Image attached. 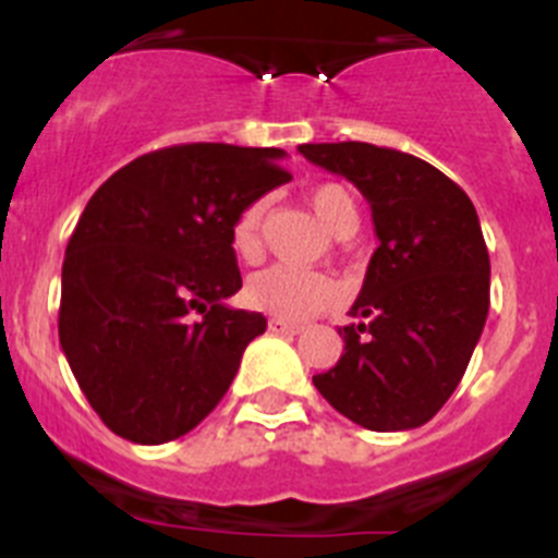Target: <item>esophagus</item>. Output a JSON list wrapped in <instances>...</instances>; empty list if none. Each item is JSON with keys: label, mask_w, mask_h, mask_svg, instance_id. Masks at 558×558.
<instances>
[{"label": "esophagus", "mask_w": 558, "mask_h": 558, "mask_svg": "<svg viewBox=\"0 0 558 558\" xmlns=\"http://www.w3.org/2000/svg\"><path fill=\"white\" fill-rule=\"evenodd\" d=\"M268 329L276 335H299L302 332V324H293V322H284V318H270Z\"/></svg>", "instance_id": "esophagus-1"}]
</instances>
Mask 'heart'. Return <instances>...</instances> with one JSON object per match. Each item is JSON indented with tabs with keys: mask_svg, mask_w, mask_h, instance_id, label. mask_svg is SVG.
Instances as JSON below:
<instances>
[{
	"mask_svg": "<svg viewBox=\"0 0 558 558\" xmlns=\"http://www.w3.org/2000/svg\"><path fill=\"white\" fill-rule=\"evenodd\" d=\"M310 206L332 234L349 231L357 226V204L352 192L340 184H318L307 195ZM263 220L265 201H254L240 211L231 229V248L240 259L254 263L263 254ZM340 288L329 274L295 265H270L259 270L245 284V302L254 310L284 318V322H304L324 313L338 302Z\"/></svg>",
	"mask_w": 558,
	"mask_h": 558,
	"instance_id": "heart-1",
	"label": "heart"
}]
</instances>
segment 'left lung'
<instances>
[{
  "mask_svg": "<svg viewBox=\"0 0 558 558\" xmlns=\"http://www.w3.org/2000/svg\"><path fill=\"white\" fill-rule=\"evenodd\" d=\"M313 165L352 181L372 206L379 245L343 354L313 383L366 430H413L461 383L489 315V251L466 192L411 153L368 142L299 145Z\"/></svg>",
  "mask_w": 558,
  "mask_h": 558,
  "instance_id": "obj_1",
  "label": "left lung"
}]
</instances>
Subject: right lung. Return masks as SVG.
<instances>
[{"label": "right lung", "instance_id": "add662e5", "mask_svg": "<svg viewBox=\"0 0 558 558\" xmlns=\"http://www.w3.org/2000/svg\"><path fill=\"white\" fill-rule=\"evenodd\" d=\"M284 156L220 142L165 147L113 172L83 209L63 259L58 338L117 436L165 445L201 425L268 327L226 304L243 288L231 229L288 184Z\"/></svg>", "mask_w": 558, "mask_h": 558}]
</instances>
